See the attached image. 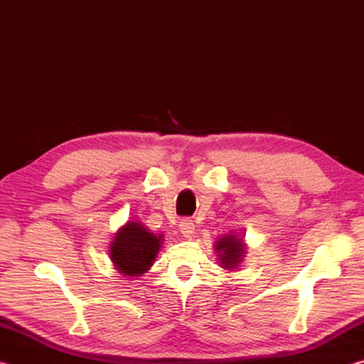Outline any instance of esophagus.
Wrapping results in <instances>:
<instances>
[{"label":"esophagus","instance_id":"1","mask_svg":"<svg viewBox=\"0 0 364 364\" xmlns=\"http://www.w3.org/2000/svg\"><path fill=\"white\" fill-rule=\"evenodd\" d=\"M180 230H181L184 237H191V236H193V234H194V230H196L194 221L189 220V218L181 220V221H180Z\"/></svg>","mask_w":364,"mask_h":364}]
</instances>
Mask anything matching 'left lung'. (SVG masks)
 Segmentation results:
<instances>
[{"label":"left lung","mask_w":364,"mask_h":364,"mask_svg":"<svg viewBox=\"0 0 364 364\" xmlns=\"http://www.w3.org/2000/svg\"><path fill=\"white\" fill-rule=\"evenodd\" d=\"M215 252L218 254L220 267L232 271L245 257V244L242 237H237L236 234H223L215 242Z\"/></svg>","instance_id":"8db88e82"}]
</instances>
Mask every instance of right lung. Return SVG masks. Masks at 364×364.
<instances>
[{"mask_svg":"<svg viewBox=\"0 0 364 364\" xmlns=\"http://www.w3.org/2000/svg\"><path fill=\"white\" fill-rule=\"evenodd\" d=\"M162 234L151 232L139 221H127L110 242L109 255L115 269L123 276H143L147 273L162 245Z\"/></svg>","mask_w":364,"mask_h":364,"instance_id":"right-lung-1","label":"right lung"}]
</instances>
